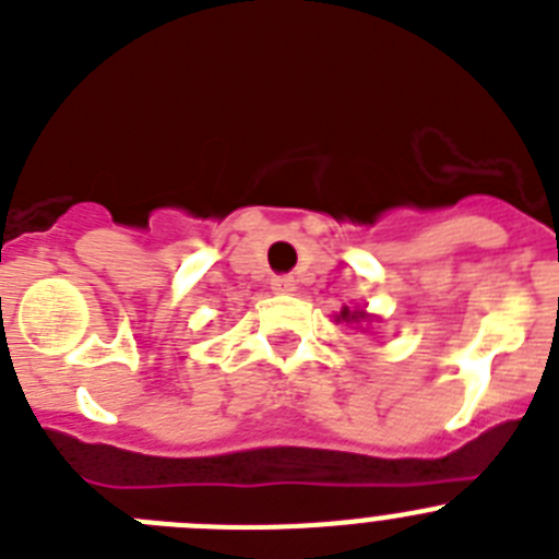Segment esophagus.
Returning a JSON list of instances; mask_svg holds the SVG:
<instances>
[{
	"label": "esophagus",
	"instance_id": "1",
	"mask_svg": "<svg viewBox=\"0 0 559 559\" xmlns=\"http://www.w3.org/2000/svg\"><path fill=\"white\" fill-rule=\"evenodd\" d=\"M271 288H274L276 294H294L296 280L294 276H274V280H271Z\"/></svg>",
	"mask_w": 559,
	"mask_h": 559
}]
</instances>
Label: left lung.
<instances>
[{
    "instance_id": "1",
    "label": "left lung",
    "mask_w": 559,
    "mask_h": 559,
    "mask_svg": "<svg viewBox=\"0 0 559 559\" xmlns=\"http://www.w3.org/2000/svg\"><path fill=\"white\" fill-rule=\"evenodd\" d=\"M369 319H372V316L367 313V310H349V308H344L338 313V322H349V324H358V322H369Z\"/></svg>"
}]
</instances>
